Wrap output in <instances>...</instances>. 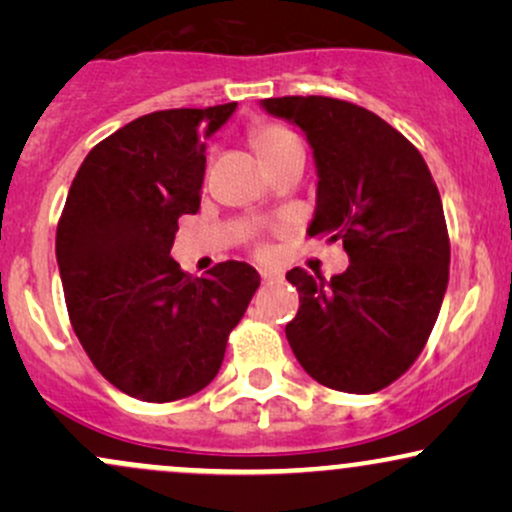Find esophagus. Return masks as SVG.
<instances>
[{"label": "esophagus", "instance_id": "obj_1", "mask_svg": "<svg viewBox=\"0 0 512 512\" xmlns=\"http://www.w3.org/2000/svg\"><path fill=\"white\" fill-rule=\"evenodd\" d=\"M260 276H262V281H274V279H279L281 274L272 272V269H260Z\"/></svg>", "mask_w": 512, "mask_h": 512}]
</instances>
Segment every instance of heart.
Listing matches in <instances>:
<instances>
[{
	"label": "heart",
	"instance_id": "b5f03b06",
	"mask_svg": "<svg viewBox=\"0 0 512 512\" xmlns=\"http://www.w3.org/2000/svg\"><path fill=\"white\" fill-rule=\"evenodd\" d=\"M250 142H252V146H255L257 156L262 158V163H267V161H272L274 156H279L286 146L296 144L298 139H296V134L286 127L262 125L252 132Z\"/></svg>",
	"mask_w": 512,
	"mask_h": 512
}]
</instances>
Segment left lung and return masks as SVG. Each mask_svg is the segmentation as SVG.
<instances>
[{"label": "left lung", "mask_w": 512, "mask_h": 512, "mask_svg": "<svg viewBox=\"0 0 512 512\" xmlns=\"http://www.w3.org/2000/svg\"><path fill=\"white\" fill-rule=\"evenodd\" d=\"M301 127L317 168L308 236L342 240L349 267L330 281L286 274L301 308L286 325L310 378L351 395L395 383L424 349L448 289L450 240L426 161L383 117L325 96L264 98Z\"/></svg>", "instance_id": "8db88e82"}]
</instances>
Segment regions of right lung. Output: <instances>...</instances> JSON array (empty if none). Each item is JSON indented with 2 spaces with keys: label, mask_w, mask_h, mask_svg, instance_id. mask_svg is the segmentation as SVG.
I'll return each instance as SVG.
<instances>
[{
  "label": "right lung",
  "mask_w": 512,
  "mask_h": 512,
  "mask_svg": "<svg viewBox=\"0 0 512 512\" xmlns=\"http://www.w3.org/2000/svg\"><path fill=\"white\" fill-rule=\"evenodd\" d=\"M238 103L158 110L93 146L57 223L69 320L108 383L175 402L219 373L260 274L228 260L190 276L170 257L178 219L202 202L209 139Z\"/></svg>",
  "instance_id": "1"
}]
</instances>
